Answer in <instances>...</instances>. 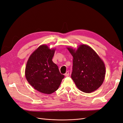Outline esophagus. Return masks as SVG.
I'll return each instance as SVG.
<instances>
[{
  "label": "esophagus",
  "mask_w": 123,
  "mask_h": 123,
  "mask_svg": "<svg viewBox=\"0 0 123 123\" xmlns=\"http://www.w3.org/2000/svg\"><path fill=\"white\" fill-rule=\"evenodd\" d=\"M65 75L66 76H68L69 75V71H67L66 72V73L65 74Z\"/></svg>",
  "instance_id": "34e87169"
}]
</instances>
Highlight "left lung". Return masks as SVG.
Segmentation results:
<instances>
[{
  "mask_svg": "<svg viewBox=\"0 0 123 123\" xmlns=\"http://www.w3.org/2000/svg\"><path fill=\"white\" fill-rule=\"evenodd\" d=\"M73 57L71 78L76 87L85 93L98 89L105 76L103 62L92 48L82 44L75 51L68 48Z\"/></svg>",
  "mask_w": 123,
  "mask_h": 123,
  "instance_id": "left-lung-1",
  "label": "left lung"
}]
</instances>
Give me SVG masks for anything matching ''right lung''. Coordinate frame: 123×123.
<instances>
[{
	"label": "right lung",
	"mask_w": 123,
	"mask_h": 123,
	"mask_svg": "<svg viewBox=\"0 0 123 123\" xmlns=\"http://www.w3.org/2000/svg\"><path fill=\"white\" fill-rule=\"evenodd\" d=\"M54 52V49L47 46H40L30 56L26 65L25 74L29 83L44 94L56 91L65 77L52 60Z\"/></svg>",
	"instance_id": "right-lung-1"
}]
</instances>
